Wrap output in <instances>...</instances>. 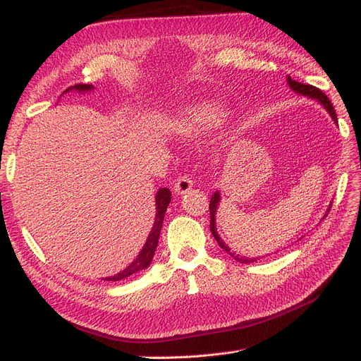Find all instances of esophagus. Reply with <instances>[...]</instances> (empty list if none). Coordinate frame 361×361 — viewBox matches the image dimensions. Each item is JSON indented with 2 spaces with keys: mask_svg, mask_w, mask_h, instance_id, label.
I'll return each mask as SVG.
<instances>
[{
  "mask_svg": "<svg viewBox=\"0 0 361 361\" xmlns=\"http://www.w3.org/2000/svg\"><path fill=\"white\" fill-rule=\"evenodd\" d=\"M192 188V180L190 176H180L176 183H174V192L182 195L185 192H188Z\"/></svg>",
  "mask_w": 361,
  "mask_h": 361,
  "instance_id": "34e87169",
  "label": "esophagus"
}]
</instances>
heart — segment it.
Segmentation results:
<instances>
[{
  "mask_svg": "<svg viewBox=\"0 0 361 361\" xmlns=\"http://www.w3.org/2000/svg\"><path fill=\"white\" fill-rule=\"evenodd\" d=\"M221 120H223L221 110H218L215 106H209V108H203V110L190 116L188 125L194 128H212V126L220 125Z\"/></svg>",
  "mask_w": 361,
  "mask_h": 361,
  "instance_id": "b5f03b06",
  "label": "heart"
}]
</instances>
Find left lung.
Wrapping results in <instances>:
<instances>
[{"label":"left lung","instance_id":"1","mask_svg":"<svg viewBox=\"0 0 361 361\" xmlns=\"http://www.w3.org/2000/svg\"><path fill=\"white\" fill-rule=\"evenodd\" d=\"M288 85L290 87V89H292L295 93H298V94H301V96H307V97H310V99L318 101V102L325 108V110L329 111V114H330L331 118H333V122L337 123V116H336V111H334V106H333V104L330 102L329 97H326V96L322 93V90L316 89V87L309 85V84H302V82H298V81H293V80L290 78V76H288ZM220 202H221V194H220V191H215L214 195L211 197V202H209L211 232H212V235H214V238H215V241L218 243V245H220V247L226 251V253H227L228 256H232L236 262H239V264H251V262H256V260L260 259V257H257V259H256V257H245V256L233 253V251H232L231 248H228V245L223 241L221 236L218 235V232H216V224H215V215H216V209H218V204H220ZM330 209H331V203H330L329 209H326V212H325L324 216L329 215ZM324 216H322V218H324Z\"/></svg>","mask_w":361,"mask_h":361}]
</instances>
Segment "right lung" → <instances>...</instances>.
<instances>
[{
	"mask_svg": "<svg viewBox=\"0 0 361 361\" xmlns=\"http://www.w3.org/2000/svg\"><path fill=\"white\" fill-rule=\"evenodd\" d=\"M94 87L92 84H76L73 87H69L63 92L68 93V92H78V93H85V92H92ZM171 202V192L169 188H159L157 195H155V204H157V215H155V221H154V227H152V231L146 239V244L141 248V251L138 253V256L135 257V260L133 264H129L123 271L117 272L114 276L110 277H105L102 280L106 281H118V280H123L129 276L137 274V272L146 269L150 264H152V259H154L155 255V250L158 247V239L161 235V227H162V221H164V215H166L167 207Z\"/></svg>",
	"mask_w": 361,
	"mask_h": 361,
	"instance_id": "1",
	"label": "right lung"
}]
</instances>
